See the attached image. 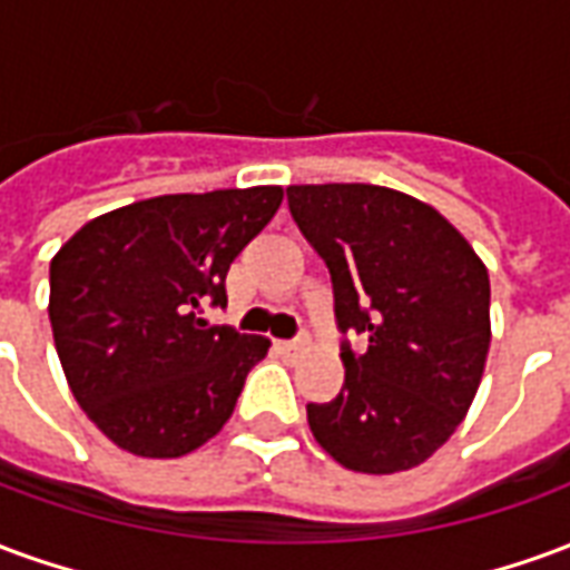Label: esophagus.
<instances>
[{
	"mask_svg": "<svg viewBox=\"0 0 570 570\" xmlns=\"http://www.w3.org/2000/svg\"><path fill=\"white\" fill-rule=\"evenodd\" d=\"M305 345H308V338H305V335L289 338V342H277V347H281V351H286V354H302V351H305Z\"/></svg>",
	"mask_w": 570,
	"mask_h": 570,
	"instance_id": "esophagus-1",
	"label": "esophagus"
}]
</instances>
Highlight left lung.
<instances>
[{
  "instance_id": "left-lung-1",
  "label": "left lung",
  "mask_w": 570,
  "mask_h": 570,
  "mask_svg": "<svg viewBox=\"0 0 570 570\" xmlns=\"http://www.w3.org/2000/svg\"><path fill=\"white\" fill-rule=\"evenodd\" d=\"M298 232L333 274L345 384L308 403L314 440L354 473L428 461L464 421L491 345L489 272L442 213L366 183L286 188Z\"/></svg>"
}]
</instances>
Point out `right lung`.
<instances>
[{
    "instance_id": "right-lung-1",
    "label": "right lung",
    "mask_w": 570,
    "mask_h": 570,
    "mask_svg": "<svg viewBox=\"0 0 570 570\" xmlns=\"http://www.w3.org/2000/svg\"><path fill=\"white\" fill-rule=\"evenodd\" d=\"M284 200L281 186L161 195L81 225L51 259L48 317L72 396L106 440L183 458L232 419L272 342L207 326L225 274Z\"/></svg>"
}]
</instances>
